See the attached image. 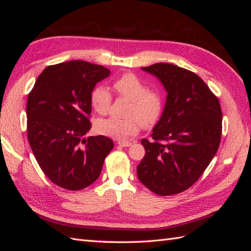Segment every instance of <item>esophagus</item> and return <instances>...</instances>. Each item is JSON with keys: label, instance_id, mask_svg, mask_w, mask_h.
I'll return each instance as SVG.
<instances>
[{"label": "esophagus", "instance_id": "34e87169", "mask_svg": "<svg viewBox=\"0 0 251 251\" xmlns=\"http://www.w3.org/2000/svg\"><path fill=\"white\" fill-rule=\"evenodd\" d=\"M118 143V146L119 147H124V148H126V147H130L131 146V142H128V141H118L117 142Z\"/></svg>", "mask_w": 251, "mask_h": 251}]
</instances>
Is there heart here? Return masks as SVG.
I'll list each match as a JSON object with an SVG mask.
<instances>
[{"mask_svg":"<svg viewBox=\"0 0 251 251\" xmlns=\"http://www.w3.org/2000/svg\"><path fill=\"white\" fill-rule=\"evenodd\" d=\"M113 86L119 96L130 100L131 104L126 111L128 117L125 119L110 117L98 120L96 123L98 133L114 139L126 140L138 133L140 124L144 127H150L160 118L164 107L162 95L158 91L149 90L146 83L135 74L121 75L114 81ZM91 103L98 114H108L112 103L110 91L102 86L94 88L91 93Z\"/></svg>","mask_w":251,"mask_h":251,"instance_id":"obj_1","label":"heart"}]
</instances>
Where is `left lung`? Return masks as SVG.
<instances>
[{
  "instance_id": "left-lung-1",
  "label": "left lung",
  "mask_w": 251,
  "mask_h": 251,
  "mask_svg": "<svg viewBox=\"0 0 251 251\" xmlns=\"http://www.w3.org/2000/svg\"><path fill=\"white\" fill-rule=\"evenodd\" d=\"M142 70L160 79L168 97L151 140H141L146 155L137 176L156 195H176L191 187L215 157L222 135L221 105L203 79L184 68L158 63Z\"/></svg>"
}]
</instances>
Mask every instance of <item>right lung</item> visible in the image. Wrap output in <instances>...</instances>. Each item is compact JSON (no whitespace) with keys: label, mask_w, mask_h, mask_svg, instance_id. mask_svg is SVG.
I'll use <instances>...</instances> for the list:
<instances>
[{"label":"right lung","mask_w":251,"mask_h":251,"mask_svg":"<svg viewBox=\"0 0 251 251\" xmlns=\"http://www.w3.org/2000/svg\"><path fill=\"white\" fill-rule=\"evenodd\" d=\"M110 70L83 60L48 66L27 100V136L44 174L57 186L79 191L97 180L114 148L90 130L91 93Z\"/></svg>","instance_id":"1"}]
</instances>
